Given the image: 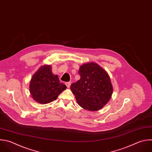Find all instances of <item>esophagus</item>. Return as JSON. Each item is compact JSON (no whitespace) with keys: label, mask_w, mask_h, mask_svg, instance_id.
<instances>
[{"label":"esophagus","mask_w":152,"mask_h":152,"mask_svg":"<svg viewBox=\"0 0 152 152\" xmlns=\"http://www.w3.org/2000/svg\"><path fill=\"white\" fill-rule=\"evenodd\" d=\"M65 84H66L67 88H69L70 86H71V82H70V81L69 82H67V83H65Z\"/></svg>","instance_id":"obj_1"}]
</instances>
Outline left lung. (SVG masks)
I'll return each mask as SVG.
<instances>
[{
	"instance_id": "obj_1",
	"label": "left lung",
	"mask_w": 152,
	"mask_h": 152,
	"mask_svg": "<svg viewBox=\"0 0 152 152\" xmlns=\"http://www.w3.org/2000/svg\"><path fill=\"white\" fill-rule=\"evenodd\" d=\"M80 79L71 86L78 104L90 111H97L110 99L113 87L107 72L97 64L88 62L80 67Z\"/></svg>"
}]
</instances>
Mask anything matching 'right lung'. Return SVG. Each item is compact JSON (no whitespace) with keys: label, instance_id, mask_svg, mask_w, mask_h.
I'll return each mask as SVG.
<instances>
[{"label":"right lung","instance_id":"add662e5","mask_svg":"<svg viewBox=\"0 0 152 152\" xmlns=\"http://www.w3.org/2000/svg\"><path fill=\"white\" fill-rule=\"evenodd\" d=\"M29 88L35 101L40 104H47L56 100L66 86L60 83L57 75L52 73L50 65H44L33 74Z\"/></svg>","mask_w":152,"mask_h":152}]
</instances>
